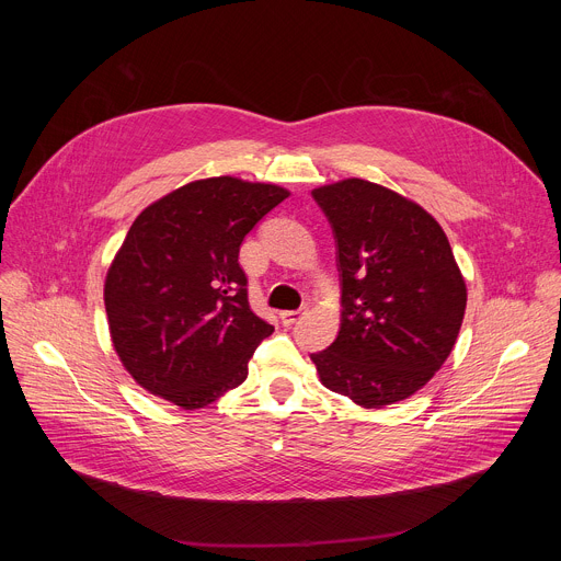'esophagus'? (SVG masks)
Wrapping results in <instances>:
<instances>
[{"label":"esophagus","mask_w":561,"mask_h":561,"mask_svg":"<svg viewBox=\"0 0 561 561\" xmlns=\"http://www.w3.org/2000/svg\"><path fill=\"white\" fill-rule=\"evenodd\" d=\"M304 314H306V308H299V310H284L279 317L284 327H295Z\"/></svg>","instance_id":"1"}]
</instances>
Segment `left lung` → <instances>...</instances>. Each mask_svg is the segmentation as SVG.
Here are the masks:
<instances>
[{"label":"left lung","mask_w":561,"mask_h":561,"mask_svg":"<svg viewBox=\"0 0 561 561\" xmlns=\"http://www.w3.org/2000/svg\"><path fill=\"white\" fill-rule=\"evenodd\" d=\"M337 247L342 319L312 353L319 379L364 409L417 392L450 355L466 284L442 226L415 202L366 180L312 191Z\"/></svg>","instance_id":"1"}]
</instances>
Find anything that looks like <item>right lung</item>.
<instances>
[{
  "label": "right lung",
  "instance_id": "1",
  "mask_svg": "<svg viewBox=\"0 0 561 561\" xmlns=\"http://www.w3.org/2000/svg\"><path fill=\"white\" fill-rule=\"evenodd\" d=\"M288 197L237 178L191 182L133 221L106 284L113 346L148 392L204 409L249 375L275 329L251 310L239 247Z\"/></svg>",
  "mask_w": 561,
  "mask_h": 561
}]
</instances>
